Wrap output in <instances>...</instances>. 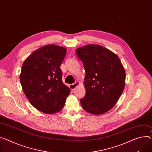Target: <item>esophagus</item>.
<instances>
[{
    "instance_id": "obj_1",
    "label": "esophagus",
    "mask_w": 152,
    "mask_h": 152,
    "mask_svg": "<svg viewBox=\"0 0 152 152\" xmlns=\"http://www.w3.org/2000/svg\"><path fill=\"white\" fill-rule=\"evenodd\" d=\"M79 84H80V82L77 81V82H75V83L72 84H70V88L71 90H75V88H76L77 86H78Z\"/></svg>"
}]
</instances>
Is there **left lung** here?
<instances>
[{"label":"left lung","instance_id":"8db88e82","mask_svg":"<svg viewBox=\"0 0 152 152\" xmlns=\"http://www.w3.org/2000/svg\"><path fill=\"white\" fill-rule=\"evenodd\" d=\"M76 52L86 70V93L80 100L81 105L89 113H105L115 105L123 92L124 68L116 54L99 45H87Z\"/></svg>","mask_w":152,"mask_h":152}]
</instances>
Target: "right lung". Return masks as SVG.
Returning <instances> with one entry per match:
<instances>
[{
    "label": "right lung",
    "instance_id": "obj_1",
    "mask_svg": "<svg viewBox=\"0 0 152 152\" xmlns=\"http://www.w3.org/2000/svg\"><path fill=\"white\" fill-rule=\"evenodd\" d=\"M66 49L47 45L33 52L22 66L20 81L22 90L31 104L47 114L63 108L70 89L62 80L61 65Z\"/></svg>",
    "mask_w": 152,
    "mask_h": 152
}]
</instances>
